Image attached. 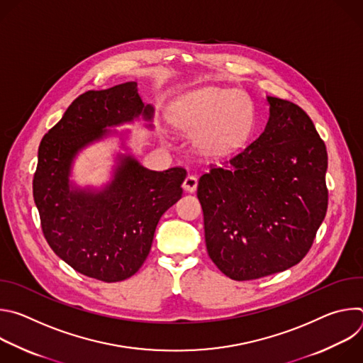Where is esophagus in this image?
Instances as JSON below:
<instances>
[{
    "mask_svg": "<svg viewBox=\"0 0 363 363\" xmlns=\"http://www.w3.org/2000/svg\"><path fill=\"white\" fill-rule=\"evenodd\" d=\"M196 185H198V178H196V175H188V177L185 178L184 184H182V186H184V189H185L186 192H195Z\"/></svg>",
    "mask_w": 363,
    "mask_h": 363,
    "instance_id": "1",
    "label": "esophagus"
}]
</instances>
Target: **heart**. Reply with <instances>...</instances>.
Returning a JSON list of instances; mask_svg holds the SVG:
<instances>
[{
	"mask_svg": "<svg viewBox=\"0 0 363 363\" xmlns=\"http://www.w3.org/2000/svg\"><path fill=\"white\" fill-rule=\"evenodd\" d=\"M184 126L199 128L198 140L210 152H228L250 132L252 112L248 97L240 90L208 86L189 93L179 109Z\"/></svg>",
	"mask_w": 363,
	"mask_h": 363,
	"instance_id": "obj_1",
	"label": "heart"
}]
</instances>
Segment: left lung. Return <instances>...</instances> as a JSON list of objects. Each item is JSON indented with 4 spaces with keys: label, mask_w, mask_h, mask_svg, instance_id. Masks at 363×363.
Returning <instances> with one entry per match:
<instances>
[{
    "label": "left lung",
    "mask_w": 363,
    "mask_h": 363,
    "mask_svg": "<svg viewBox=\"0 0 363 363\" xmlns=\"http://www.w3.org/2000/svg\"><path fill=\"white\" fill-rule=\"evenodd\" d=\"M264 132L199 178L206 251L237 281L284 272L303 260L328 211V152L294 103L267 97Z\"/></svg>",
    "instance_id": "1"
}]
</instances>
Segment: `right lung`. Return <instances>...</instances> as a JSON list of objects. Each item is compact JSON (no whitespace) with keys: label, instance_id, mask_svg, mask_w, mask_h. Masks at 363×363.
Returning <instances> with one entry per match:
<instances>
[{"label":"right lung","instance_id":"right-lung-1","mask_svg":"<svg viewBox=\"0 0 363 363\" xmlns=\"http://www.w3.org/2000/svg\"><path fill=\"white\" fill-rule=\"evenodd\" d=\"M150 121L138 83L89 90L72 101L38 146L33 196L44 238L63 262L83 276L113 283L133 276L145 263L162 214L182 195L181 167L149 171L123 157L113 181L100 192L72 189L73 158L108 133L106 126Z\"/></svg>","mask_w":363,"mask_h":363}]
</instances>
